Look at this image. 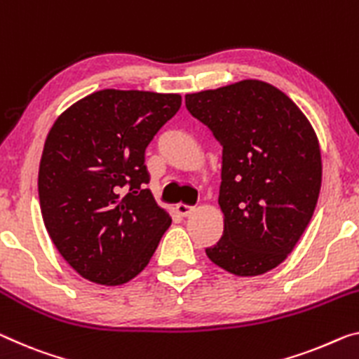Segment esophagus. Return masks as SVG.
Wrapping results in <instances>:
<instances>
[{
    "label": "esophagus",
    "instance_id": "obj_1",
    "mask_svg": "<svg viewBox=\"0 0 359 359\" xmlns=\"http://www.w3.org/2000/svg\"><path fill=\"white\" fill-rule=\"evenodd\" d=\"M176 212H178L181 217H189V215L194 212V207L186 205V203H176Z\"/></svg>",
    "mask_w": 359,
    "mask_h": 359
}]
</instances>
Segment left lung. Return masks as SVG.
I'll return each instance as SVG.
<instances>
[{"label": "left lung", "instance_id": "1", "mask_svg": "<svg viewBox=\"0 0 359 359\" xmlns=\"http://www.w3.org/2000/svg\"><path fill=\"white\" fill-rule=\"evenodd\" d=\"M186 107L223 146L224 231L207 257L242 278L271 271L294 250L318 203L323 163L311 123L260 80L186 95Z\"/></svg>", "mask_w": 359, "mask_h": 359}]
</instances>
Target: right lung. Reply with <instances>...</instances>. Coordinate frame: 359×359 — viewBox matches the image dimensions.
I'll list each match as a JSON object with an SVG mask.
<instances>
[{"mask_svg": "<svg viewBox=\"0 0 359 359\" xmlns=\"http://www.w3.org/2000/svg\"><path fill=\"white\" fill-rule=\"evenodd\" d=\"M180 107V95L101 90L72 104L49 130L38 172L43 222L81 278L128 283L172 224L144 189V152Z\"/></svg>", "mask_w": 359, "mask_h": 359, "instance_id": "add662e5", "label": "right lung"}]
</instances>
